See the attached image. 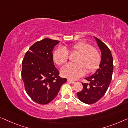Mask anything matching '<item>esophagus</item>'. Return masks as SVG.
Instances as JSON below:
<instances>
[{
    "mask_svg": "<svg viewBox=\"0 0 128 128\" xmlns=\"http://www.w3.org/2000/svg\"><path fill=\"white\" fill-rule=\"evenodd\" d=\"M68 82H69V83H72V84H74V83H75V82H74V81L72 80H70V79H68Z\"/></svg>",
    "mask_w": 128,
    "mask_h": 128,
    "instance_id": "obj_1",
    "label": "esophagus"
}]
</instances>
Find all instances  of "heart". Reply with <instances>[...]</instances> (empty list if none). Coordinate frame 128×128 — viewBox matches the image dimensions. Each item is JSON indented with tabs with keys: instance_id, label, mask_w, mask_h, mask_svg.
Masks as SVG:
<instances>
[{
	"instance_id": "b5f03b06",
	"label": "heart",
	"mask_w": 128,
	"mask_h": 128,
	"mask_svg": "<svg viewBox=\"0 0 128 128\" xmlns=\"http://www.w3.org/2000/svg\"><path fill=\"white\" fill-rule=\"evenodd\" d=\"M70 52L80 53V56L76 61L77 64L68 63L62 68L61 73L64 77L72 80L77 79L86 74V68L88 72H92L100 66V53L90 44L84 41L78 42L70 46ZM68 58L69 52L64 47H58L53 52V60L58 66L66 62Z\"/></svg>"
}]
</instances>
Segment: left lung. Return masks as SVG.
<instances>
[{
	"label": "left lung",
	"mask_w": 128,
	"mask_h": 128,
	"mask_svg": "<svg viewBox=\"0 0 128 128\" xmlns=\"http://www.w3.org/2000/svg\"><path fill=\"white\" fill-rule=\"evenodd\" d=\"M94 38L102 54L100 68L92 75L85 78L90 83H82L83 89L77 92L79 100L86 104H94L104 96L111 82L113 75V60L111 52L102 41Z\"/></svg>",
	"instance_id": "1"
}]
</instances>
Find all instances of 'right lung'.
I'll use <instances>...</instances> for the list:
<instances>
[{"label": "right lung", "mask_w": 128, "mask_h": 128, "mask_svg": "<svg viewBox=\"0 0 128 128\" xmlns=\"http://www.w3.org/2000/svg\"><path fill=\"white\" fill-rule=\"evenodd\" d=\"M58 40L44 38L36 42L26 52L22 64V79L32 100L40 104L50 102L57 96L66 79L58 75L52 51Z\"/></svg>", "instance_id": "add662e5"}]
</instances>
